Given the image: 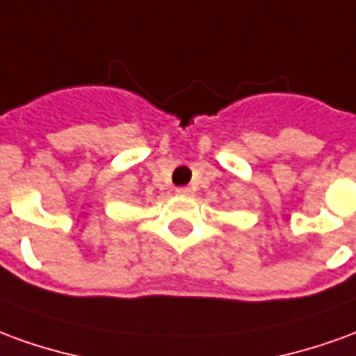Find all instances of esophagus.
Here are the masks:
<instances>
[{"mask_svg": "<svg viewBox=\"0 0 356 356\" xmlns=\"http://www.w3.org/2000/svg\"><path fill=\"white\" fill-rule=\"evenodd\" d=\"M175 193H177L179 196H191L195 191H193L191 186H179V188H175Z\"/></svg>", "mask_w": 356, "mask_h": 356, "instance_id": "esophagus-1", "label": "esophagus"}]
</instances>
